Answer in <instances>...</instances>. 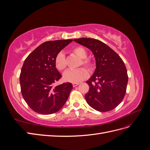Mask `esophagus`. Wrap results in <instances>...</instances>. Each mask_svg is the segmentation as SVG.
Instances as JSON below:
<instances>
[{
    "instance_id": "obj_1",
    "label": "esophagus",
    "mask_w": 150,
    "mask_h": 150,
    "mask_svg": "<svg viewBox=\"0 0 150 150\" xmlns=\"http://www.w3.org/2000/svg\"><path fill=\"white\" fill-rule=\"evenodd\" d=\"M79 84V83H72V86H73V87H76Z\"/></svg>"
}]
</instances>
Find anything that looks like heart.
<instances>
[{
	"label": "heart",
	"mask_w": 150,
	"mask_h": 150,
	"mask_svg": "<svg viewBox=\"0 0 150 150\" xmlns=\"http://www.w3.org/2000/svg\"><path fill=\"white\" fill-rule=\"evenodd\" d=\"M71 51L81 59L79 66L83 65L89 71H92L94 69V62L90 59L86 58V57H87V51L83 47L76 46L72 48ZM54 62H55V66L57 70L62 71L66 68V59L64 54L62 52H59L57 54ZM88 76V72L84 68H79V69L76 71L68 70L66 71L63 74V79L67 82L77 83L85 79Z\"/></svg>",
	"instance_id": "heart-1"
}]
</instances>
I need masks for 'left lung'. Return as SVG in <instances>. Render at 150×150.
<instances>
[{
  "instance_id": "1",
  "label": "left lung",
  "mask_w": 150,
  "mask_h": 150,
  "mask_svg": "<svg viewBox=\"0 0 150 150\" xmlns=\"http://www.w3.org/2000/svg\"><path fill=\"white\" fill-rule=\"evenodd\" d=\"M75 42L88 48L96 61L94 74L86 83L89 86L85 99L96 111L106 112L120 104L128 81L124 62L116 52L98 39L80 38Z\"/></svg>"
}]
</instances>
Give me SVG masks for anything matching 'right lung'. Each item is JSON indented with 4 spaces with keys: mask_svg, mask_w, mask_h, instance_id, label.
<instances>
[{
    "mask_svg": "<svg viewBox=\"0 0 150 150\" xmlns=\"http://www.w3.org/2000/svg\"><path fill=\"white\" fill-rule=\"evenodd\" d=\"M72 39L42 43L25 59L20 74L22 95L34 111L51 115L59 111L67 101L72 84L54 86L62 76L56 69L55 58Z\"/></svg>",
    "mask_w": 150,
    "mask_h": 150,
    "instance_id": "add662e5",
    "label": "right lung"
}]
</instances>
